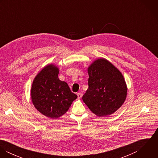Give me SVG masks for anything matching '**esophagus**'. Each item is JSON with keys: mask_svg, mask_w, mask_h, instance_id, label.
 I'll return each mask as SVG.
<instances>
[{"mask_svg": "<svg viewBox=\"0 0 158 158\" xmlns=\"http://www.w3.org/2000/svg\"><path fill=\"white\" fill-rule=\"evenodd\" d=\"M77 96H78V98H81L83 96V94L81 92H78V93H77Z\"/></svg>", "mask_w": 158, "mask_h": 158, "instance_id": "34e87169", "label": "esophagus"}]
</instances>
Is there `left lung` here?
Returning a JSON list of instances; mask_svg holds the SVG:
<instances>
[{
  "label": "left lung",
  "instance_id": "left-lung-1",
  "mask_svg": "<svg viewBox=\"0 0 158 158\" xmlns=\"http://www.w3.org/2000/svg\"><path fill=\"white\" fill-rule=\"evenodd\" d=\"M89 88L82 97L90 111L98 117L113 114L124 103L127 86L122 72L103 58L88 68Z\"/></svg>",
  "mask_w": 158,
  "mask_h": 158
}]
</instances>
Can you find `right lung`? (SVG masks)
<instances>
[{"label": "right lung", "instance_id": "right-lung-1", "mask_svg": "<svg viewBox=\"0 0 158 158\" xmlns=\"http://www.w3.org/2000/svg\"><path fill=\"white\" fill-rule=\"evenodd\" d=\"M59 71L55 64H47L35 77L31 88V99L35 108L53 119L64 115L77 98L68 83L59 79Z\"/></svg>", "mask_w": 158, "mask_h": 158}]
</instances>
